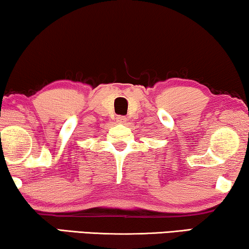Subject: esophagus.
<instances>
[{
	"mask_svg": "<svg viewBox=\"0 0 249 249\" xmlns=\"http://www.w3.org/2000/svg\"><path fill=\"white\" fill-rule=\"evenodd\" d=\"M115 120H117L118 124H125V122H127V118L124 117V115H118V117L115 118Z\"/></svg>",
	"mask_w": 249,
	"mask_h": 249,
	"instance_id": "esophagus-1",
	"label": "esophagus"
}]
</instances>
